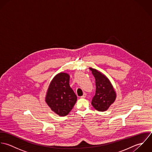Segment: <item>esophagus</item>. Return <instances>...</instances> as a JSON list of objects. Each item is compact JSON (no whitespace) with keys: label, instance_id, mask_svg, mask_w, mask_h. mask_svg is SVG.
<instances>
[{"label":"esophagus","instance_id":"obj_1","mask_svg":"<svg viewBox=\"0 0 152 152\" xmlns=\"http://www.w3.org/2000/svg\"><path fill=\"white\" fill-rule=\"evenodd\" d=\"M86 96V93H84V94H83L80 97H81V98H85Z\"/></svg>","mask_w":152,"mask_h":152}]
</instances>
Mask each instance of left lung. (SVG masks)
I'll return each instance as SVG.
<instances>
[{"instance_id": "obj_1", "label": "left lung", "mask_w": 152, "mask_h": 152, "mask_svg": "<svg viewBox=\"0 0 152 152\" xmlns=\"http://www.w3.org/2000/svg\"><path fill=\"white\" fill-rule=\"evenodd\" d=\"M95 78L96 93L91 100L93 107L98 111L107 110L115 102L116 94L109 79L101 72L90 67Z\"/></svg>"}]
</instances>
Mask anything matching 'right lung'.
Returning <instances> with one entry per match:
<instances>
[{
	"label": "right lung",
	"instance_id": "right-lung-1",
	"mask_svg": "<svg viewBox=\"0 0 152 152\" xmlns=\"http://www.w3.org/2000/svg\"><path fill=\"white\" fill-rule=\"evenodd\" d=\"M69 80L68 74H58L51 82L46 96L48 106L61 116L67 115L77 100L76 95L70 87Z\"/></svg>",
	"mask_w": 152,
	"mask_h": 152
}]
</instances>
